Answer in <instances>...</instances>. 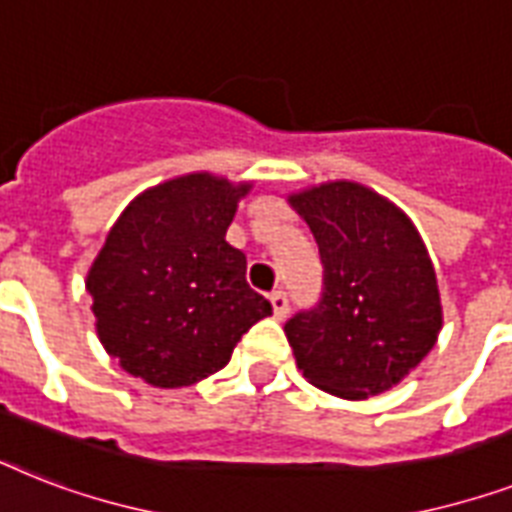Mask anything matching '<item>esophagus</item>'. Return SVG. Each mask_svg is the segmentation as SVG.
<instances>
[{
	"instance_id": "34e87169",
	"label": "esophagus",
	"mask_w": 512,
	"mask_h": 512,
	"mask_svg": "<svg viewBox=\"0 0 512 512\" xmlns=\"http://www.w3.org/2000/svg\"><path fill=\"white\" fill-rule=\"evenodd\" d=\"M268 300H271V305H273V316H276L279 321L284 319V316H287V311H289L287 292L276 289V292H271V297H268Z\"/></svg>"
}]
</instances>
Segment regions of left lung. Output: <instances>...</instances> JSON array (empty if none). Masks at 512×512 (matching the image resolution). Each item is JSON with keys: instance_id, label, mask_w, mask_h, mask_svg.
<instances>
[{"instance_id": "1", "label": "left lung", "mask_w": 512, "mask_h": 512, "mask_svg": "<svg viewBox=\"0 0 512 512\" xmlns=\"http://www.w3.org/2000/svg\"><path fill=\"white\" fill-rule=\"evenodd\" d=\"M319 244L324 292L287 321L297 369L345 401L385 393L436 345L444 327L436 268L401 209L353 180L289 193Z\"/></svg>"}]
</instances>
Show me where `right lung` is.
I'll return each instance as SVG.
<instances>
[{"mask_svg":"<svg viewBox=\"0 0 512 512\" xmlns=\"http://www.w3.org/2000/svg\"><path fill=\"white\" fill-rule=\"evenodd\" d=\"M252 183L188 172L124 207L87 271L95 329L124 372L185 388L220 372L271 303L249 287L247 257L225 241Z\"/></svg>","mask_w":512,"mask_h":512,"instance_id":"1","label":"right lung"}]
</instances>
